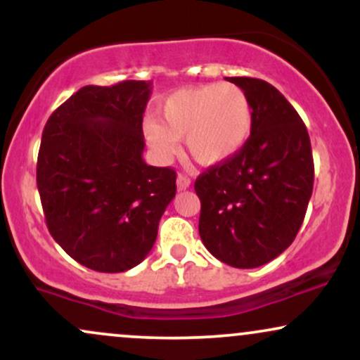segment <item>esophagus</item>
Instances as JSON below:
<instances>
[{
    "label": "esophagus",
    "mask_w": 360,
    "mask_h": 360,
    "mask_svg": "<svg viewBox=\"0 0 360 360\" xmlns=\"http://www.w3.org/2000/svg\"><path fill=\"white\" fill-rule=\"evenodd\" d=\"M189 186H191V179H189L188 176H184V174L177 176V188H179L181 191H183V189H188Z\"/></svg>",
    "instance_id": "esophagus-1"
}]
</instances>
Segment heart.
Instances as JSON below:
<instances>
[{"label": "heart", "mask_w": 360, "mask_h": 360, "mask_svg": "<svg viewBox=\"0 0 360 360\" xmlns=\"http://www.w3.org/2000/svg\"><path fill=\"white\" fill-rule=\"evenodd\" d=\"M254 113L247 93L230 82L177 89L164 100L159 122L146 128L147 142L160 157L186 152L201 166H218L242 150L250 139Z\"/></svg>", "instance_id": "obj_1"}]
</instances>
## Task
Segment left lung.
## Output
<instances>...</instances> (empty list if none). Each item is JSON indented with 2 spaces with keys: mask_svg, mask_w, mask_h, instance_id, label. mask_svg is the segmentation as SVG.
<instances>
[{
  "mask_svg": "<svg viewBox=\"0 0 360 360\" xmlns=\"http://www.w3.org/2000/svg\"><path fill=\"white\" fill-rule=\"evenodd\" d=\"M252 103L250 139L232 159L194 183L200 237L212 255L238 269L264 266L291 245L311 198L315 167L308 130L274 86L226 77Z\"/></svg>",
  "mask_w": 360,
  "mask_h": 360,
  "instance_id": "left-lung-1",
  "label": "left lung"
}]
</instances>
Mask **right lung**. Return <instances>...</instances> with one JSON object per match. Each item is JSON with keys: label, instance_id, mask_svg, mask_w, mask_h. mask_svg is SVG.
<instances>
[{"label": "right lung", "instance_id": "right-lung-1", "mask_svg": "<svg viewBox=\"0 0 360 360\" xmlns=\"http://www.w3.org/2000/svg\"><path fill=\"white\" fill-rule=\"evenodd\" d=\"M152 82L84 86L51 115L37 160L49 232L98 272L135 267L176 196V172L147 166L142 120Z\"/></svg>", "mask_w": 360, "mask_h": 360}]
</instances>
